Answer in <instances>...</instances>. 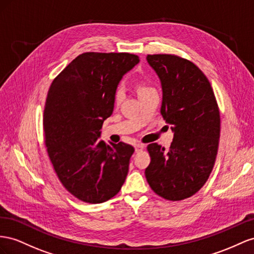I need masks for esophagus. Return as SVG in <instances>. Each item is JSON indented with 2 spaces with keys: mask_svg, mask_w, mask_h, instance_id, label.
Masks as SVG:
<instances>
[{
  "mask_svg": "<svg viewBox=\"0 0 254 254\" xmlns=\"http://www.w3.org/2000/svg\"><path fill=\"white\" fill-rule=\"evenodd\" d=\"M143 148H144V144H143V143H136V144H135V151H136V152L142 151Z\"/></svg>",
  "mask_w": 254,
  "mask_h": 254,
  "instance_id": "esophagus-1",
  "label": "esophagus"
}]
</instances>
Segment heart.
Returning <instances> with one entry per match:
<instances>
[{
	"mask_svg": "<svg viewBox=\"0 0 254 254\" xmlns=\"http://www.w3.org/2000/svg\"><path fill=\"white\" fill-rule=\"evenodd\" d=\"M137 90H138L139 93V97L143 96V95H147L149 92L152 91H155V89L153 88V86H151L149 83L147 82H140L137 86ZM123 99H125V92H123V89L121 87H118L117 89L115 91V95H114V101L116 104H120Z\"/></svg>",
	"mask_w": 254,
	"mask_h": 254,
	"instance_id": "heart-1",
	"label": "heart"
}]
</instances>
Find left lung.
I'll list each match as a JSON object with an SVG mask.
<instances>
[{
	"label": "left lung",
	"instance_id": "left-lung-1",
	"mask_svg": "<svg viewBox=\"0 0 254 254\" xmlns=\"http://www.w3.org/2000/svg\"><path fill=\"white\" fill-rule=\"evenodd\" d=\"M162 83L161 114L175 133L168 150L156 142L144 175L155 193L170 201L191 197L213 170L220 137V115L211 83L193 63L173 54L148 55Z\"/></svg>",
	"mask_w": 254,
	"mask_h": 254
}]
</instances>
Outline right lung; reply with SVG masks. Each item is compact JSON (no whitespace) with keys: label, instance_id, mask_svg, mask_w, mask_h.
Returning a JSON list of instances; mask_svg holds the SVG:
<instances>
[{"label":"right lung","instance_id":"1","mask_svg":"<svg viewBox=\"0 0 254 254\" xmlns=\"http://www.w3.org/2000/svg\"><path fill=\"white\" fill-rule=\"evenodd\" d=\"M139 63L129 53L86 52L51 85L43 112L48 155L63 186L78 200L102 203L121 190L128 172L131 144L99 140L114 111L122 76Z\"/></svg>","mask_w":254,"mask_h":254}]
</instances>
